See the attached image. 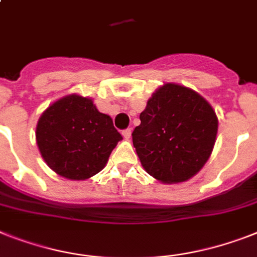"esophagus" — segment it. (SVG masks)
I'll return each mask as SVG.
<instances>
[{
    "label": "esophagus",
    "instance_id": "1",
    "mask_svg": "<svg viewBox=\"0 0 257 257\" xmlns=\"http://www.w3.org/2000/svg\"><path fill=\"white\" fill-rule=\"evenodd\" d=\"M122 135H123L124 139H128L131 137V128H126V130L122 131Z\"/></svg>",
    "mask_w": 257,
    "mask_h": 257
}]
</instances>
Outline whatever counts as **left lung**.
<instances>
[{
  "mask_svg": "<svg viewBox=\"0 0 257 257\" xmlns=\"http://www.w3.org/2000/svg\"><path fill=\"white\" fill-rule=\"evenodd\" d=\"M133 143L143 168L163 184L192 179L213 152L218 118L197 92L164 84L148 99Z\"/></svg>",
  "mask_w": 257,
  "mask_h": 257,
  "instance_id": "obj_1",
  "label": "left lung"
}]
</instances>
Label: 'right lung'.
Wrapping results in <instances>:
<instances>
[{"label": "right lung", "instance_id": "1", "mask_svg": "<svg viewBox=\"0 0 257 257\" xmlns=\"http://www.w3.org/2000/svg\"><path fill=\"white\" fill-rule=\"evenodd\" d=\"M37 144L44 162L59 176L86 180L103 169L122 135L113 119L78 94L57 99L40 115Z\"/></svg>", "mask_w": 257, "mask_h": 257}]
</instances>
